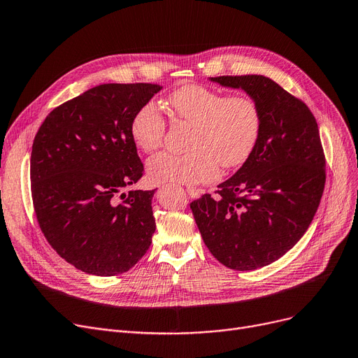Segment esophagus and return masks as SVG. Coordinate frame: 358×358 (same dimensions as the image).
<instances>
[{
	"mask_svg": "<svg viewBox=\"0 0 358 358\" xmlns=\"http://www.w3.org/2000/svg\"><path fill=\"white\" fill-rule=\"evenodd\" d=\"M187 194H189L190 197H199L200 192H199L196 187H187Z\"/></svg>",
	"mask_w": 358,
	"mask_h": 358,
	"instance_id": "34e87169",
	"label": "esophagus"
}]
</instances>
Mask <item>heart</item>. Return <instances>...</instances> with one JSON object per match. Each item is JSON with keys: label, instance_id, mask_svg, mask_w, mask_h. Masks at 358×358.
I'll return each instance as SVG.
<instances>
[{"label": "heart", "instance_id": "1", "mask_svg": "<svg viewBox=\"0 0 358 358\" xmlns=\"http://www.w3.org/2000/svg\"><path fill=\"white\" fill-rule=\"evenodd\" d=\"M168 105L178 120L193 124L190 152L155 155L148 162L152 181L209 182L217 176V165L234 169L252 157L262 133V111L252 96H227L201 85H184L171 93ZM165 130V118L153 103L138 108L130 124L133 142L143 152L157 150Z\"/></svg>", "mask_w": 358, "mask_h": 358}]
</instances>
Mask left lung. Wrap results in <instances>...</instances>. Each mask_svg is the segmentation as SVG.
<instances>
[{
	"mask_svg": "<svg viewBox=\"0 0 358 358\" xmlns=\"http://www.w3.org/2000/svg\"><path fill=\"white\" fill-rule=\"evenodd\" d=\"M210 80L241 87L260 106L259 142L236 176L203 194L190 209L209 252L224 266L253 271L292 248L319 208L326 159L308 106L269 77L220 76Z\"/></svg>",
	"mask_w": 358,
	"mask_h": 358,
	"instance_id": "1",
	"label": "left lung"
}]
</instances>
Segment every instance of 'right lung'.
<instances>
[{"mask_svg": "<svg viewBox=\"0 0 358 358\" xmlns=\"http://www.w3.org/2000/svg\"><path fill=\"white\" fill-rule=\"evenodd\" d=\"M162 86L108 83L48 114L30 157V190L41 231L82 272H127L152 244L155 190L122 189L143 176L130 136L137 110Z\"/></svg>", "mask_w": 358, "mask_h": 358, "instance_id": "obj_1", "label": "right lung"}]
</instances>
